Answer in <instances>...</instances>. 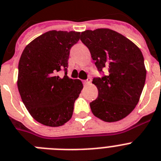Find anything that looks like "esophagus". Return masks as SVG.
Listing matches in <instances>:
<instances>
[{
  "label": "esophagus",
  "instance_id": "obj_1",
  "mask_svg": "<svg viewBox=\"0 0 161 161\" xmlns=\"http://www.w3.org/2000/svg\"><path fill=\"white\" fill-rule=\"evenodd\" d=\"M91 78L90 77H88L87 80H83V84L85 85V86H87V85H90V83H91Z\"/></svg>",
  "mask_w": 161,
  "mask_h": 161
}]
</instances>
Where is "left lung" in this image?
I'll return each instance as SVG.
<instances>
[{"instance_id":"1","label":"left lung","mask_w":161,"mask_h":161,"mask_svg":"<svg viewBox=\"0 0 161 161\" xmlns=\"http://www.w3.org/2000/svg\"><path fill=\"white\" fill-rule=\"evenodd\" d=\"M80 41L90 49L97 71H107L93 79L98 96L90 103L92 112L106 122L122 120L135 108L145 85L142 52L125 36L108 28L86 30Z\"/></svg>"}]
</instances>
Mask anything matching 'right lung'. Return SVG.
<instances>
[{
  "instance_id": "1",
  "label": "right lung",
  "mask_w": 161,
  "mask_h": 161,
  "mask_svg": "<svg viewBox=\"0 0 161 161\" xmlns=\"http://www.w3.org/2000/svg\"><path fill=\"white\" fill-rule=\"evenodd\" d=\"M80 40L77 31H49L23 49L19 63L18 89L27 111L44 125L58 127L72 116L83 85L67 76L70 49ZM64 69V75H57Z\"/></svg>"
}]
</instances>
